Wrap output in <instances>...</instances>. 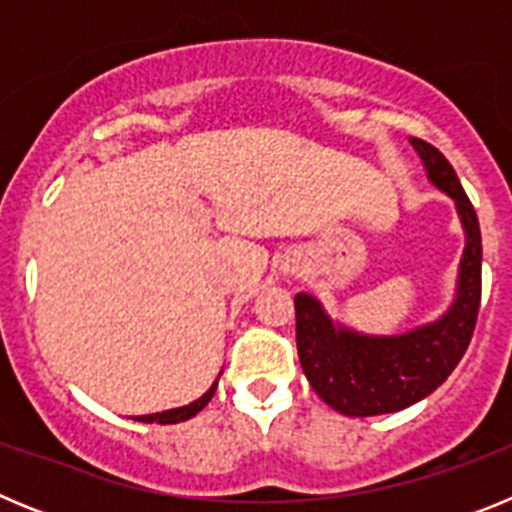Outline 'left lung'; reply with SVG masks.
<instances>
[{"instance_id": "left-lung-1", "label": "left lung", "mask_w": 512, "mask_h": 512, "mask_svg": "<svg viewBox=\"0 0 512 512\" xmlns=\"http://www.w3.org/2000/svg\"><path fill=\"white\" fill-rule=\"evenodd\" d=\"M428 179L456 202L467 246L461 256L456 300L436 323L402 336H361L328 318L315 297H295L297 354L320 400L351 418L397 413L438 390L454 372L477 325L482 297V235L454 166L438 148L410 138Z\"/></svg>"}]
</instances>
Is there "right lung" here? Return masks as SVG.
I'll return each mask as SVG.
<instances>
[{
  "label": "right lung",
  "instance_id": "right-lung-1",
  "mask_svg": "<svg viewBox=\"0 0 512 512\" xmlns=\"http://www.w3.org/2000/svg\"><path fill=\"white\" fill-rule=\"evenodd\" d=\"M217 390V382L212 384L210 390L205 392V395L200 397V400L189 402V405H184V408H176V410H166V413H153V415H138L135 420H140V423H161V425H171V423H182V420H189L192 415L200 413L202 408H205L207 402L212 400V395H215Z\"/></svg>",
  "mask_w": 512,
  "mask_h": 512
}]
</instances>
